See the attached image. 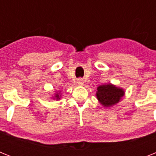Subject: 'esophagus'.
<instances>
[{
  "label": "esophagus",
  "mask_w": 156,
  "mask_h": 156,
  "mask_svg": "<svg viewBox=\"0 0 156 156\" xmlns=\"http://www.w3.org/2000/svg\"><path fill=\"white\" fill-rule=\"evenodd\" d=\"M77 83L79 86H83L84 84V80H83V78H78V81H77Z\"/></svg>",
  "instance_id": "34e87169"
}]
</instances>
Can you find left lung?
<instances>
[{
	"label": "left lung",
	"mask_w": 156,
	"mask_h": 156,
	"mask_svg": "<svg viewBox=\"0 0 156 156\" xmlns=\"http://www.w3.org/2000/svg\"><path fill=\"white\" fill-rule=\"evenodd\" d=\"M125 95V90L116 87L111 83L100 85L97 87L96 97L100 104L104 107H112L120 102Z\"/></svg>",
	"instance_id": "obj_1"
}]
</instances>
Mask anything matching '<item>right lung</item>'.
<instances>
[{
	"mask_svg": "<svg viewBox=\"0 0 156 156\" xmlns=\"http://www.w3.org/2000/svg\"><path fill=\"white\" fill-rule=\"evenodd\" d=\"M53 99H56V100H60V99H61V95H60V93L56 92V94H55V96L53 97Z\"/></svg>",
	"mask_w": 156,
	"mask_h": 156,
	"instance_id": "add662e5",
	"label": "right lung"
}]
</instances>
